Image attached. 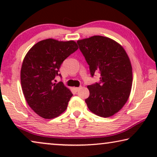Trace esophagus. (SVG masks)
Returning <instances> with one entry per match:
<instances>
[{
    "mask_svg": "<svg viewBox=\"0 0 157 157\" xmlns=\"http://www.w3.org/2000/svg\"><path fill=\"white\" fill-rule=\"evenodd\" d=\"M80 89H81V87H76V88H74V90L76 91H78Z\"/></svg>",
    "mask_w": 157,
    "mask_h": 157,
    "instance_id": "34e87169",
    "label": "esophagus"
}]
</instances>
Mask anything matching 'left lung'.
Listing matches in <instances>:
<instances>
[{"label":"left lung","mask_w":157,"mask_h":157,"mask_svg":"<svg viewBox=\"0 0 157 157\" xmlns=\"http://www.w3.org/2000/svg\"><path fill=\"white\" fill-rule=\"evenodd\" d=\"M93 77L101 74L98 83L88 86L90 95L85 100L91 112L101 117L115 114L129 97L132 67L123 47L111 38L94 36L77 41Z\"/></svg>","instance_id":"obj_1"}]
</instances>
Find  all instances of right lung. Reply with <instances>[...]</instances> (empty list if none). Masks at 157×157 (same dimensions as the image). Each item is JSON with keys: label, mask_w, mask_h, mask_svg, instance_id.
<instances>
[{"label": "right lung", "mask_w": 157, "mask_h": 157, "mask_svg": "<svg viewBox=\"0 0 157 157\" xmlns=\"http://www.w3.org/2000/svg\"><path fill=\"white\" fill-rule=\"evenodd\" d=\"M78 48L74 40L48 38L36 44L23 59L21 82L29 106L40 117L51 119L66 111L73 94L63 83H56L66 58Z\"/></svg>", "instance_id": "add662e5"}]
</instances>
